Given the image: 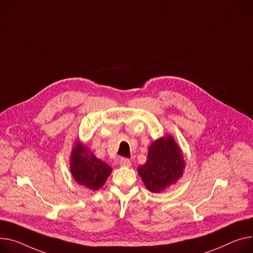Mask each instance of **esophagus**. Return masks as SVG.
I'll return each mask as SVG.
<instances>
[{"mask_svg":"<svg viewBox=\"0 0 253 253\" xmlns=\"http://www.w3.org/2000/svg\"><path fill=\"white\" fill-rule=\"evenodd\" d=\"M119 164H120V166H122V167H130V166H131V162H130V160L127 159V158H121Z\"/></svg>","mask_w":253,"mask_h":253,"instance_id":"34e87169","label":"esophagus"}]
</instances>
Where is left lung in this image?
Instances as JSON below:
<instances>
[{
	"label": "left lung",
	"mask_w": 253,
	"mask_h": 253,
	"mask_svg": "<svg viewBox=\"0 0 253 253\" xmlns=\"http://www.w3.org/2000/svg\"><path fill=\"white\" fill-rule=\"evenodd\" d=\"M184 167L181 150L169 135L149 146L147 162L138 168V174L149 191L160 192L181 178Z\"/></svg>",
	"instance_id": "left-lung-1"
}]
</instances>
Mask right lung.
Listing matches in <instances>:
<instances>
[{
	"label": "right lung",
	"mask_w": 253,
	"mask_h": 253,
	"mask_svg": "<svg viewBox=\"0 0 253 253\" xmlns=\"http://www.w3.org/2000/svg\"><path fill=\"white\" fill-rule=\"evenodd\" d=\"M109 165L98 160L87 147L77 143L72 151L71 173L80 185L97 190L105 184L111 174Z\"/></svg>",
	"instance_id": "right-lung-1"
}]
</instances>
